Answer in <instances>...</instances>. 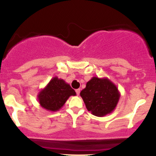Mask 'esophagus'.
Here are the masks:
<instances>
[{
    "mask_svg": "<svg viewBox=\"0 0 156 156\" xmlns=\"http://www.w3.org/2000/svg\"><path fill=\"white\" fill-rule=\"evenodd\" d=\"M76 92L77 95H79V94H80V89H76Z\"/></svg>",
    "mask_w": 156,
    "mask_h": 156,
    "instance_id": "1",
    "label": "esophagus"
}]
</instances>
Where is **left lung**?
I'll use <instances>...</instances> for the list:
<instances>
[{
  "label": "left lung",
  "mask_w": 156,
  "mask_h": 156,
  "mask_svg": "<svg viewBox=\"0 0 156 156\" xmlns=\"http://www.w3.org/2000/svg\"><path fill=\"white\" fill-rule=\"evenodd\" d=\"M80 95L89 112L97 117H104L117 107L120 93L108 78L94 76L87 82Z\"/></svg>",
  "instance_id": "obj_1"
}]
</instances>
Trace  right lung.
<instances>
[{"label":"right lung","instance_id":"right-lung-1","mask_svg":"<svg viewBox=\"0 0 156 156\" xmlns=\"http://www.w3.org/2000/svg\"><path fill=\"white\" fill-rule=\"evenodd\" d=\"M76 95V92L69 84L55 76L39 92L37 99L43 108L49 112H57L62 108L69 97Z\"/></svg>","mask_w":156,"mask_h":156}]
</instances>
